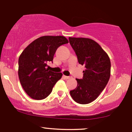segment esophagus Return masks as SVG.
Here are the masks:
<instances>
[{
	"label": "esophagus",
	"instance_id": "1",
	"mask_svg": "<svg viewBox=\"0 0 132 132\" xmlns=\"http://www.w3.org/2000/svg\"><path fill=\"white\" fill-rule=\"evenodd\" d=\"M64 77L65 79H70V76H64Z\"/></svg>",
	"mask_w": 132,
	"mask_h": 132
}]
</instances>
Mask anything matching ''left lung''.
<instances>
[{"instance_id": "obj_1", "label": "left lung", "mask_w": 132, "mask_h": 132, "mask_svg": "<svg viewBox=\"0 0 132 132\" xmlns=\"http://www.w3.org/2000/svg\"><path fill=\"white\" fill-rule=\"evenodd\" d=\"M69 42L79 63L86 68L83 79H76L77 86L70 92L71 96L79 104H89L98 98L107 85L111 75L110 58L93 40L69 37Z\"/></svg>"}]
</instances>
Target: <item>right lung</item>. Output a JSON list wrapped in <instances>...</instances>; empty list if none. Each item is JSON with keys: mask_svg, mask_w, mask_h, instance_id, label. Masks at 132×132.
I'll return each mask as SVG.
<instances>
[{"mask_svg": "<svg viewBox=\"0 0 132 132\" xmlns=\"http://www.w3.org/2000/svg\"><path fill=\"white\" fill-rule=\"evenodd\" d=\"M68 43L64 36H45L36 39L22 51L18 60V76L30 98L36 100L46 98L61 79V72L49 70L47 62L52 61L58 47Z\"/></svg>", "mask_w": 132, "mask_h": 132, "instance_id": "obj_1", "label": "right lung"}]
</instances>
